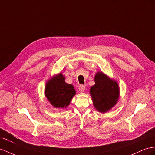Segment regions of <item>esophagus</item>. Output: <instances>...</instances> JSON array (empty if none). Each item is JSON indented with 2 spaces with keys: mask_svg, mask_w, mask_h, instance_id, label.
Instances as JSON below:
<instances>
[{
  "mask_svg": "<svg viewBox=\"0 0 155 155\" xmlns=\"http://www.w3.org/2000/svg\"><path fill=\"white\" fill-rule=\"evenodd\" d=\"M78 90H79V91H81V92H84V91L85 90V86L81 84L78 86Z\"/></svg>",
  "mask_w": 155,
  "mask_h": 155,
  "instance_id": "34e87169",
  "label": "esophagus"
}]
</instances>
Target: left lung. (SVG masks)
Returning a JSON list of instances; mask_svg holds the SVG:
<instances>
[{
    "instance_id": "obj_1",
    "label": "left lung",
    "mask_w": 155,
    "mask_h": 155,
    "mask_svg": "<svg viewBox=\"0 0 155 155\" xmlns=\"http://www.w3.org/2000/svg\"><path fill=\"white\" fill-rule=\"evenodd\" d=\"M94 86L91 87L90 94L96 109L101 113H106L117 104L119 96L117 83L103 73L95 76Z\"/></svg>"
}]
</instances>
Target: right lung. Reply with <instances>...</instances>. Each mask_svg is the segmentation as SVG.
Wrapping results in <instances>:
<instances>
[{
  "instance_id": "right-lung-1",
  "label": "right lung",
  "mask_w": 155,
  "mask_h": 155,
  "mask_svg": "<svg viewBox=\"0 0 155 155\" xmlns=\"http://www.w3.org/2000/svg\"><path fill=\"white\" fill-rule=\"evenodd\" d=\"M73 86L65 82V77L59 74L47 82L45 96L55 108L66 107L75 95Z\"/></svg>"
}]
</instances>
